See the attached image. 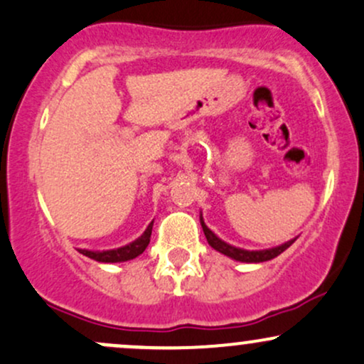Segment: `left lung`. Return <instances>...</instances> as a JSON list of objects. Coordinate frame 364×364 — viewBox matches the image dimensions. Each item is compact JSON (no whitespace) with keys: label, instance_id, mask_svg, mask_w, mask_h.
<instances>
[{"label":"left lung","instance_id":"1","mask_svg":"<svg viewBox=\"0 0 364 364\" xmlns=\"http://www.w3.org/2000/svg\"><path fill=\"white\" fill-rule=\"evenodd\" d=\"M200 225H202L203 235H205L207 242H209V245L213 247L214 250H218V252L225 254V255H228V257L235 259V261H240V262H264V261H271V259L277 257V255L282 254L283 250L289 249V247L295 242V238H294V240H289V242L282 243V245L273 247V249L245 250V249H240V247L230 245V243H226L225 240H221V238H219L213 230H209V228H207L205 223H203L202 214H200Z\"/></svg>","mask_w":364,"mask_h":364}]
</instances>
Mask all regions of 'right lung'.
I'll list each match as a JSON object with an SVG mask.
<instances>
[{
  "instance_id": "add662e5",
  "label": "right lung",
  "mask_w": 364,
  "mask_h": 364,
  "mask_svg": "<svg viewBox=\"0 0 364 364\" xmlns=\"http://www.w3.org/2000/svg\"><path fill=\"white\" fill-rule=\"evenodd\" d=\"M151 226H154V221L146 226V230L143 231L141 237H138L136 240H133L127 245L119 247V249L112 250H87V249H79V252L86 257L95 259L98 262H126L131 261V259L138 257L139 254H143V250L149 247L150 243V235H151Z\"/></svg>"
}]
</instances>
